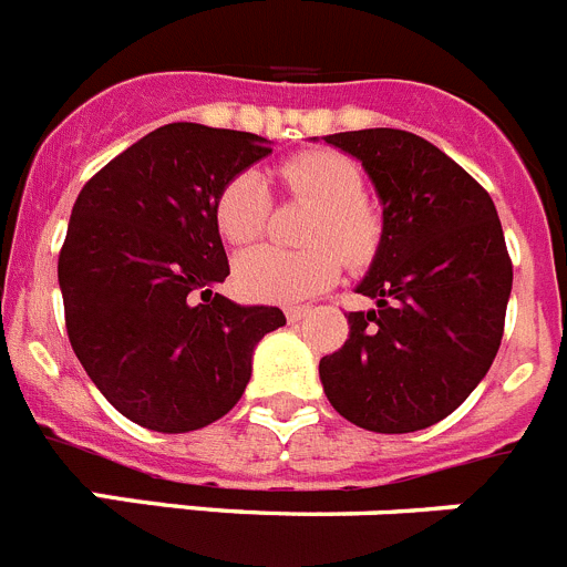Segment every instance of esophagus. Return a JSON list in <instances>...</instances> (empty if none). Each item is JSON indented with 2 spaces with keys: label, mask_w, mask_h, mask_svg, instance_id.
I'll list each match as a JSON object with an SVG mask.
<instances>
[{
  "label": "esophagus",
  "mask_w": 567,
  "mask_h": 567,
  "mask_svg": "<svg viewBox=\"0 0 567 567\" xmlns=\"http://www.w3.org/2000/svg\"><path fill=\"white\" fill-rule=\"evenodd\" d=\"M285 316H288L290 324H296V321H302L305 316H308V308H288L285 310Z\"/></svg>",
  "instance_id": "obj_1"
}]
</instances>
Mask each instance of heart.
<instances>
[{"label": "heart", "instance_id": "obj_1", "mask_svg": "<svg viewBox=\"0 0 567 567\" xmlns=\"http://www.w3.org/2000/svg\"><path fill=\"white\" fill-rule=\"evenodd\" d=\"M285 195L313 206L305 246L308 251L285 254L257 248L237 259L234 285L251 302L293 305L328 290L341 271V259L361 268L381 246L379 212L361 197L364 177L355 161L336 150H308L279 163ZM271 217V192L257 172H237L223 183L214 200V220L231 246L259 239Z\"/></svg>", "mask_w": 567, "mask_h": 567}]
</instances>
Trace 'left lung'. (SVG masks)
<instances>
[{"instance_id": "obj_1", "label": "left lung", "mask_w": 567, "mask_h": 567, "mask_svg": "<svg viewBox=\"0 0 567 567\" xmlns=\"http://www.w3.org/2000/svg\"><path fill=\"white\" fill-rule=\"evenodd\" d=\"M359 157L384 203V234L344 344L319 361L333 410L401 435L443 421L481 384L499 350L512 257L486 188L404 130L324 137Z\"/></svg>"}]
</instances>
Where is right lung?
<instances>
[{
  "label": "right lung",
  "instance_id": "right-lung-1",
  "mask_svg": "<svg viewBox=\"0 0 567 567\" xmlns=\"http://www.w3.org/2000/svg\"><path fill=\"white\" fill-rule=\"evenodd\" d=\"M271 146L251 132L166 124L81 188L59 254L64 321L86 375L121 415L192 432L226 415L251 353L285 313L237 305L214 200Z\"/></svg>",
  "mask_w": 567,
  "mask_h": 567
}]
</instances>
